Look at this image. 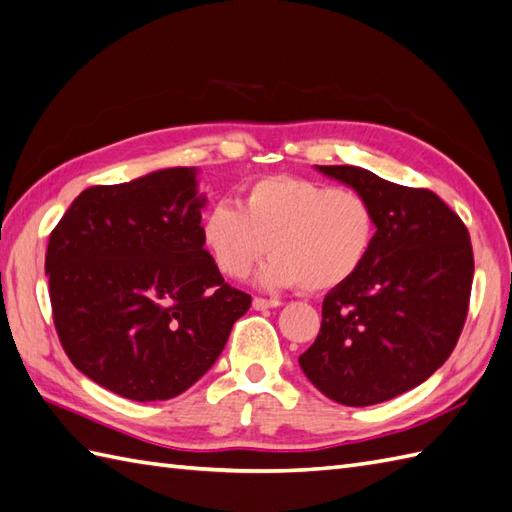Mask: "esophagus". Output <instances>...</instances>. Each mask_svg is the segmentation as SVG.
I'll return each mask as SVG.
<instances>
[{
  "instance_id": "34e87169",
  "label": "esophagus",
  "mask_w": 512,
  "mask_h": 512,
  "mask_svg": "<svg viewBox=\"0 0 512 512\" xmlns=\"http://www.w3.org/2000/svg\"><path fill=\"white\" fill-rule=\"evenodd\" d=\"M282 302H278V299H265V297H254L252 306L256 310H265V308H278Z\"/></svg>"
}]
</instances>
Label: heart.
Segmentation results:
<instances>
[{"label": "heart", "instance_id": "heart-1", "mask_svg": "<svg viewBox=\"0 0 512 512\" xmlns=\"http://www.w3.org/2000/svg\"><path fill=\"white\" fill-rule=\"evenodd\" d=\"M376 213L363 195L306 178L258 180L241 206L219 202L202 221L204 245L223 276L258 271L267 289L332 291L363 269L376 243Z\"/></svg>", "mask_w": 512, "mask_h": 512}]
</instances>
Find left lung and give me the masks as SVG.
<instances>
[{"mask_svg":"<svg viewBox=\"0 0 512 512\" xmlns=\"http://www.w3.org/2000/svg\"><path fill=\"white\" fill-rule=\"evenodd\" d=\"M317 169L363 195L378 230L363 269L323 299L321 330L299 367L334 402L380 404L426 382L454 352L473 282L469 232L428 189L350 165Z\"/></svg>","mask_w":512,"mask_h":512,"instance_id":"obj_1","label":"left lung"}]
</instances>
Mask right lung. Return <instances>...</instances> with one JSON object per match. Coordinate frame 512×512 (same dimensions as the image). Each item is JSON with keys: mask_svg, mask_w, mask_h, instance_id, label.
Instances as JSON below:
<instances>
[{"mask_svg": "<svg viewBox=\"0 0 512 512\" xmlns=\"http://www.w3.org/2000/svg\"><path fill=\"white\" fill-rule=\"evenodd\" d=\"M197 169L82 191L49 234L45 273L62 350L134 402L171 400L215 365L252 297L204 249Z\"/></svg>", "mask_w": 512, "mask_h": 512, "instance_id": "obj_1", "label": "right lung"}]
</instances>
